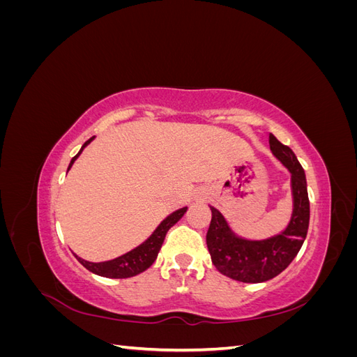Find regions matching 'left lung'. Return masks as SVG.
Returning a JSON list of instances; mask_svg holds the SVG:
<instances>
[{
    "instance_id": "8db88e82",
    "label": "left lung",
    "mask_w": 357,
    "mask_h": 357,
    "mask_svg": "<svg viewBox=\"0 0 357 357\" xmlns=\"http://www.w3.org/2000/svg\"><path fill=\"white\" fill-rule=\"evenodd\" d=\"M274 158L290 172L291 208L290 220L283 231L264 240H250L236 234L225 215L210 205L211 223L207 247L219 273L243 283H264L277 277L296 257L305 241L310 225V199L305 172L296 155L269 134Z\"/></svg>"
}]
</instances>
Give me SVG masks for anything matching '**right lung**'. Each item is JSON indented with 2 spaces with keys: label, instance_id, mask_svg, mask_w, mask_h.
<instances>
[{
  "label": "right lung",
  "instance_id": "obj_1",
  "mask_svg": "<svg viewBox=\"0 0 357 357\" xmlns=\"http://www.w3.org/2000/svg\"><path fill=\"white\" fill-rule=\"evenodd\" d=\"M93 138L95 137L89 138L88 142H86L82 146L80 152L71 159L70 165H68V171L73 167L75 159L80 156V153L83 152L84 147L93 142ZM186 211H188V207H183V208H178L176 211H172L171 214H168L167 218L158 225V228L153 231V234L150 235L146 241H143L142 244L137 245L135 248H132L131 252H128V253L119 256L116 259H112V261L89 262V261H84V259H82L80 256H77L75 253H74V256L77 257V261L86 269H89L91 273H93L96 275L107 277V278H128V277H134V275H137L139 273L146 271L149 266H152V264L156 261V257H158V253L160 250L162 244H164L167 232L169 231L171 226H174L183 218V215H185Z\"/></svg>",
  "mask_w": 357,
  "mask_h": 357
}]
</instances>
